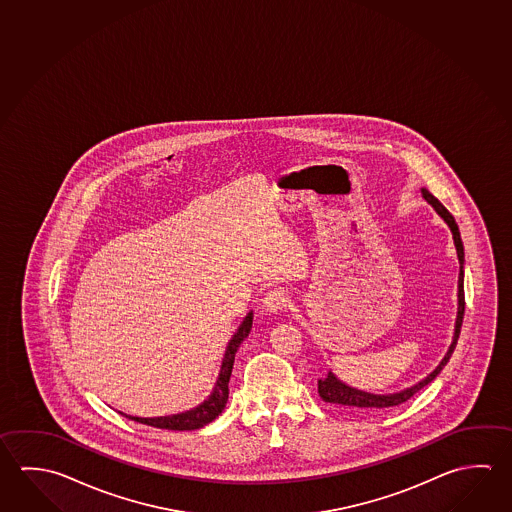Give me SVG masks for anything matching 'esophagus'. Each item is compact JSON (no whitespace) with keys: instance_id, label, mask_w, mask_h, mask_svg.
Here are the masks:
<instances>
[{"instance_id":"1","label":"esophagus","mask_w":512,"mask_h":512,"mask_svg":"<svg viewBox=\"0 0 512 512\" xmlns=\"http://www.w3.org/2000/svg\"><path fill=\"white\" fill-rule=\"evenodd\" d=\"M287 307V295L282 289H271L269 293L264 296V309L268 313H278L284 311Z\"/></svg>"}]
</instances>
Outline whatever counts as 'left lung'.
<instances>
[{"label": "left lung", "instance_id": "8db88e82", "mask_svg": "<svg viewBox=\"0 0 512 512\" xmlns=\"http://www.w3.org/2000/svg\"><path fill=\"white\" fill-rule=\"evenodd\" d=\"M422 196L430 203L431 207L437 210L449 228H451V234H453V241L457 246L458 260H460V273H458V313L457 322H455V334H453V341L449 345V350L446 352L444 359L440 361L439 367L435 368L431 372L430 376L424 377L421 383L412 386V388H406L399 394L390 395H376L368 394V392H361L356 390L352 386H347L345 383H341L338 377L334 376L332 372H329V376L325 379H318V394L322 397L325 403L336 404L347 412H358V413H370L377 412V410H385V408H392V406H399V404L406 403L410 397L417 394L421 388L431 383L435 377L439 376L440 370L446 367L453 350L457 347L458 336H460V327H462V320H464V309H466V300H464V246H462V239H460V232H458L457 223H455V217L449 214L446 207L440 203L439 199L435 196H431L430 192L426 189H422Z\"/></svg>", "mask_w": 512, "mask_h": 512}]
</instances>
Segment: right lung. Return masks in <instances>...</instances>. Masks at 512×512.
I'll return each instance as SVG.
<instances>
[{
  "label": "right lung",
  "instance_id": "obj_1",
  "mask_svg": "<svg viewBox=\"0 0 512 512\" xmlns=\"http://www.w3.org/2000/svg\"><path fill=\"white\" fill-rule=\"evenodd\" d=\"M253 313H248L243 323L239 325V329L234 334V338L226 347L225 358L221 365V372L217 377L216 386L212 390V394L208 395L207 401L192 408L189 412L176 413V415H167V417H131L126 415L131 421L142 422L147 426H154L160 430L172 431H192L199 430L203 426H207L210 422L219 417V413L225 410L226 401H228V381L232 376V368H234L235 352L239 349V345L243 343L244 338H248V334L252 331Z\"/></svg>",
  "mask_w": 512,
  "mask_h": 512
}]
</instances>
